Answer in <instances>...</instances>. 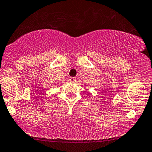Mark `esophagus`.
<instances>
[{
  "label": "esophagus",
  "instance_id": "esophagus-1",
  "mask_svg": "<svg viewBox=\"0 0 152 152\" xmlns=\"http://www.w3.org/2000/svg\"><path fill=\"white\" fill-rule=\"evenodd\" d=\"M69 81L71 83H74L75 82H76V78H74V77H69Z\"/></svg>",
  "mask_w": 152,
  "mask_h": 152
}]
</instances>
